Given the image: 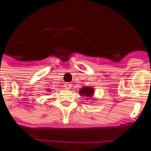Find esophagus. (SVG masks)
<instances>
[{"label":"esophagus","instance_id":"obj_1","mask_svg":"<svg viewBox=\"0 0 151 151\" xmlns=\"http://www.w3.org/2000/svg\"><path fill=\"white\" fill-rule=\"evenodd\" d=\"M64 87L66 88V89H70V88H71V87H72V85H71L70 83H65Z\"/></svg>","mask_w":151,"mask_h":151}]
</instances>
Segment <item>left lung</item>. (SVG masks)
<instances>
[{"instance_id":"obj_1","label":"left lung","mask_w":151,"mask_h":151,"mask_svg":"<svg viewBox=\"0 0 151 151\" xmlns=\"http://www.w3.org/2000/svg\"><path fill=\"white\" fill-rule=\"evenodd\" d=\"M79 93L81 96H86L87 99L88 98H91L92 99L93 96H94L95 90L94 88L91 87V86H86V87H82L79 91Z\"/></svg>"}]
</instances>
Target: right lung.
<instances>
[{
	"label": "right lung",
	"instance_id": "right-lung-1",
	"mask_svg": "<svg viewBox=\"0 0 151 151\" xmlns=\"http://www.w3.org/2000/svg\"><path fill=\"white\" fill-rule=\"evenodd\" d=\"M50 91H51L50 88H49V89H48V92H50Z\"/></svg>",
	"mask_w": 151,
	"mask_h": 151
}]
</instances>
